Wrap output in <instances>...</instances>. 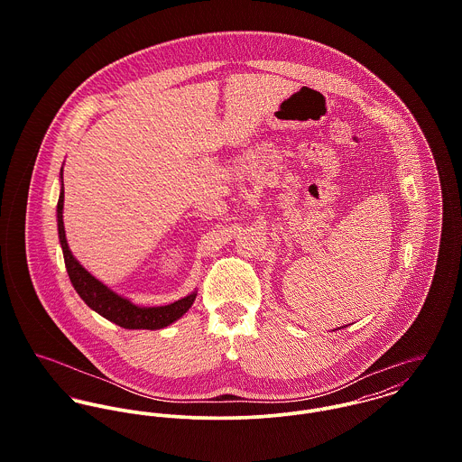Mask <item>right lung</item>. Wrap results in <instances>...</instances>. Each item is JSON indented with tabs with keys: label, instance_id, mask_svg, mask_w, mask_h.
Masks as SVG:
<instances>
[{
	"label": "right lung",
	"instance_id": "right-lung-1",
	"mask_svg": "<svg viewBox=\"0 0 462 462\" xmlns=\"http://www.w3.org/2000/svg\"><path fill=\"white\" fill-rule=\"evenodd\" d=\"M60 198L57 204V226H59V240L64 253L67 273L76 290V293L83 299V302L105 317L106 320L125 328V329H163L176 320H180L194 304L198 297V290L189 293L187 297L167 304V306H138L130 299L116 293L99 279H96L83 264L79 263L67 244L66 227H64V169H60Z\"/></svg>",
	"mask_w": 462,
	"mask_h": 462
}]
</instances>
